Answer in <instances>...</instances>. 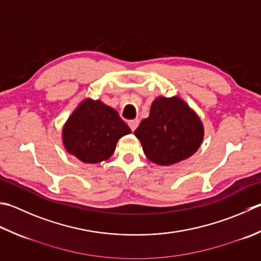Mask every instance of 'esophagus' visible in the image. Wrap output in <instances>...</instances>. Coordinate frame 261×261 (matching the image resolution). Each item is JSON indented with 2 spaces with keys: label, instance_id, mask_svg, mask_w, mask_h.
I'll return each instance as SVG.
<instances>
[{
  "label": "esophagus",
  "instance_id": "1",
  "mask_svg": "<svg viewBox=\"0 0 261 261\" xmlns=\"http://www.w3.org/2000/svg\"><path fill=\"white\" fill-rule=\"evenodd\" d=\"M138 124H139V120H138V119L129 121V126H130V129H131L132 131H135V130L137 129Z\"/></svg>",
  "mask_w": 261,
  "mask_h": 261
}]
</instances>
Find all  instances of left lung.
Returning a JSON list of instances; mask_svg holds the SVG:
<instances>
[{"instance_id": "1", "label": "left lung", "mask_w": 261, "mask_h": 261, "mask_svg": "<svg viewBox=\"0 0 261 261\" xmlns=\"http://www.w3.org/2000/svg\"><path fill=\"white\" fill-rule=\"evenodd\" d=\"M135 136L148 160L170 166L195 154L202 144L205 127L199 115L180 97L158 96Z\"/></svg>"}]
</instances>
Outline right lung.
Here are the masks:
<instances>
[{"instance_id":"obj_1","label":"right lung","mask_w":261,"mask_h":261,"mask_svg":"<svg viewBox=\"0 0 261 261\" xmlns=\"http://www.w3.org/2000/svg\"><path fill=\"white\" fill-rule=\"evenodd\" d=\"M131 134L119 113L100 99L85 98L62 129V144L70 155L86 164H97L113 155L120 138Z\"/></svg>"}]
</instances>
